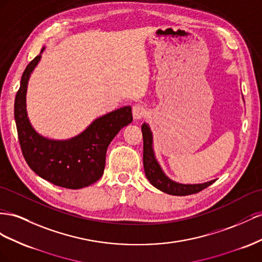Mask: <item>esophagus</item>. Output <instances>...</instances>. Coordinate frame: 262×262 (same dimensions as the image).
<instances>
[{
	"label": "esophagus",
	"mask_w": 262,
	"mask_h": 262,
	"mask_svg": "<svg viewBox=\"0 0 262 262\" xmlns=\"http://www.w3.org/2000/svg\"><path fill=\"white\" fill-rule=\"evenodd\" d=\"M147 114V110L143 104H135L133 106V116L135 119H140L145 117Z\"/></svg>",
	"instance_id": "1"
}]
</instances>
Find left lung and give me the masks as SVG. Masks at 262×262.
Wrapping results in <instances>:
<instances>
[{
    "mask_svg": "<svg viewBox=\"0 0 262 262\" xmlns=\"http://www.w3.org/2000/svg\"><path fill=\"white\" fill-rule=\"evenodd\" d=\"M141 133H143L144 139V169L146 177L155 188L159 189L160 191L171 194V195H190V194H195L200 191L206 189L210 186L215 180L210 182H205L202 184H181L177 183L163 173L159 163L157 162L155 158V154L152 150V135L149 126L145 123L141 126Z\"/></svg>",
    "mask_w": 262,
    "mask_h": 262,
    "instance_id": "1",
    "label": "left lung"
}]
</instances>
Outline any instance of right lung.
<instances>
[{"instance_id": "obj_1", "label": "right lung", "mask_w": 262, "mask_h": 262, "mask_svg": "<svg viewBox=\"0 0 262 262\" xmlns=\"http://www.w3.org/2000/svg\"><path fill=\"white\" fill-rule=\"evenodd\" d=\"M40 57L36 56L26 67L15 98L14 116L21 152L29 168L45 180L67 189H82L102 177L106 149L117 133L132 123V107L124 106L96 118L83 133L68 140L40 136L29 124L25 103L28 79Z\"/></svg>"}]
</instances>
